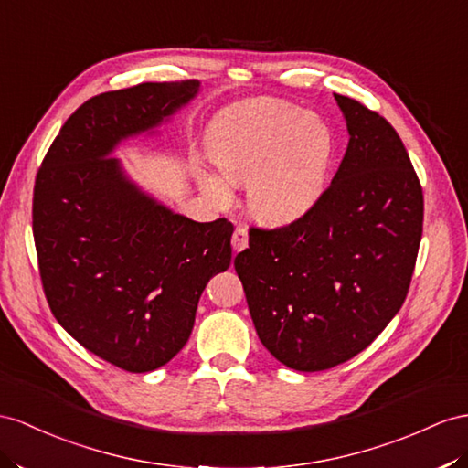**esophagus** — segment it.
Instances as JSON below:
<instances>
[{
	"label": "esophagus",
	"instance_id": "esophagus-1",
	"mask_svg": "<svg viewBox=\"0 0 468 468\" xmlns=\"http://www.w3.org/2000/svg\"><path fill=\"white\" fill-rule=\"evenodd\" d=\"M231 245H233V250L235 253H239V250H243L247 245H249V231L247 227L239 225L235 233H233V239H231Z\"/></svg>",
	"mask_w": 468,
	"mask_h": 468
}]
</instances>
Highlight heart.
<instances>
[{"mask_svg":"<svg viewBox=\"0 0 468 468\" xmlns=\"http://www.w3.org/2000/svg\"><path fill=\"white\" fill-rule=\"evenodd\" d=\"M209 154L221 174L203 172L201 189L229 206L233 184H247L253 218L282 227L306 218L326 194L334 134L318 114L267 99L223 114L211 130Z\"/></svg>","mask_w":468,"mask_h":468,"instance_id":"1","label":"heart"}]
</instances>
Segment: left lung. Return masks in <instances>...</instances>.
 <instances>
[{
  "label": "left lung",
  "instance_id": "obj_1",
  "mask_svg": "<svg viewBox=\"0 0 468 468\" xmlns=\"http://www.w3.org/2000/svg\"><path fill=\"white\" fill-rule=\"evenodd\" d=\"M348 148L318 206L281 229L249 231L235 257L250 318L281 364L320 371L374 342L410 289L423 191L386 118L334 94Z\"/></svg>",
  "mask_w": 468,
  "mask_h": 468
}]
</instances>
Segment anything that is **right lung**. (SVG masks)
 Here are the masks:
<instances>
[{"label":"right lung","mask_w":468,"mask_h":468,"mask_svg":"<svg viewBox=\"0 0 468 468\" xmlns=\"http://www.w3.org/2000/svg\"><path fill=\"white\" fill-rule=\"evenodd\" d=\"M201 85L142 82L75 111L51 144L33 194L47 303L82 348L132 374L184 348L199 296L231 265L233 225L197 223L144 191L120 144L158 134Z\"/></svg>","instance_id":"obj_1"}]
</instances>
